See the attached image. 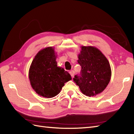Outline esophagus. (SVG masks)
<instances>
[{
  "instance_id": "34e87169",
  "label": "esophagus",
  "mask_w": 134,
  "mask_h": 134,
  "mask_svg": "<svg viewBox=\"0 0 134 134\" xmlns=\"http://www.w3.org/2000/svg\"><path fill=\"white\" fill-rule=\"evenodd\" d=\"M69 73L70 74L71 76H72V77H73L74 76V74H75V72L74 70H71L69 71Z\"/></svg>"
}]
</instances>
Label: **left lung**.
Returning a JSON list of instances; mask_svg holds the SVG:
<instances>
[{"mask_svg": "<svg viewBox=\"0 0 134 134\" xmlns=\"http://www.w3.org/2000/svg\"><path fill=\"white\" fill-rule=\"evenodd\" d=\"M77 62L81 67L80 76L75 75L74 81L81 92L87 96L101 93L108 86L111 76L107 58L94 46L81 47Z\"/></svg>", "mask_w": 134, "mask_h": 134, "instance_id": "left-lung-1", "label": "left lung"}]
</instances>
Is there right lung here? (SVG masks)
<instances>
[{"instance_id": "add662e5", "label": "right lung", "mask_w": 134, "mask_h": 134, "mask_svg": "<svg viewBox=\"0 0 134 134\" xmlns=\"http://www.w3.org/2000/svg\"><path fill=\"white\" fill-rule=\"evenodd\" d=\"M57 53L53 47L38 51L30 65L29 79L30 85L40 96L52 98L60 93L64 83L72 79L70 74L58 67Z\"/></svg>"}]
</instances>
